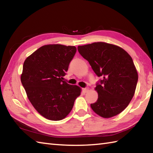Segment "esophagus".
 <instances>
[{
  "label": "esophagus",
  "instance_id": "obj_1",
  "mask_svg": "<svg viewBox=\"0 0 153 153\" xmlns=\"http://www.w3.org/2000/svg\"><path fill=\"white\" fill-rule=\"evenodd\" d=\"M83 91L85 92V93H87V92H88L89 91V88L88 87H85V88H83Z\"/></svg>",
  "mask_w": 153,
  "mask_h": 153
}]
</instances>
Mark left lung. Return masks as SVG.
<instances>
[{
    "label": "left lung",
    "instance_id": "obj_1",
    "mask_svg": "<svg viewBox=\"0 0 153 153\" xmlns=\"http://www.w3.org/2000/svg\"><path fill=\"white\" fill-rule=\"evenodd\" d=\"M79 54L101 77L96 84L98 99L91 107L102 118L122 112L134 95L138 74L129 54L116 45L98 42L79 46Z\"/></svg>",
    "mask_w": 153,
    "mask_h": 153
}]
</instances>
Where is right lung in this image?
<instances>
[{"instance_id":"add662e5","label":"right lung","mask_w":153,"mask_h":153,"mask_svg":"<svg viewBox=\"0 0 153 153\" xmlns=\"http://www.w3.org/2000/svg\"><path fill=\"white\" fill-rule=\"evenodd\" d=\"M74 46L45 45L25 59L21 82L37 111L47 119L61 120L72 109L81 89L62 80L76 54Z\"/></svg>"}]
</instances>
